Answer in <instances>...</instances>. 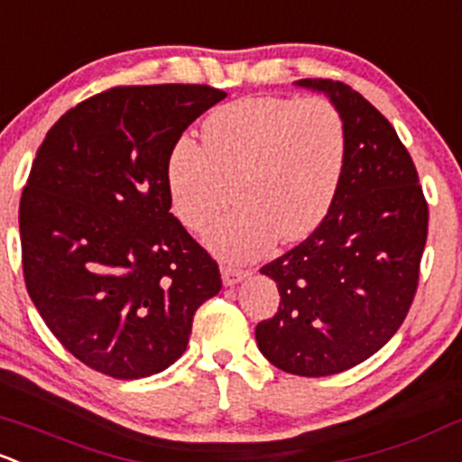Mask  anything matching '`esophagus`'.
<instances>
[{"mask_svg":"<svg viewBox=\"0 0 462 462\" xmlns=\"http://www.w3.org/2000/svg\"><path fill=\"white\" fill-rule=\"evenodd\" d=\"M247 276H250V272H247V270L232 268V265H223V268H221L223 285H227V288H232V285L241 283V281L247 279Z\"/></svg>","mask_w":462,"mask_h":462,"instance_id":"esophagus-1","label":"esophagus"}]
</instances>
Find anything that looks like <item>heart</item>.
I'll return each instance as SVG.
<instances>
[{"mask_svg":"<svg viewBox=\"0 0 462 462\" xmlns=\"http://www.w3.org/2000/svg\"><path fill=\"white\" fill-rule=\"evenodd\" d=\"M203 145L181 137L166 162L172 212L203 232L226 206L232 215L208 232V245L226 261H250L281 241L312 235L337 201L347 163V133L329 101L245 97L212 110Z\"/></svg>","mask_w":462,"mask_h":462,"instance_id":"1","label":"heart"}]
</instances>
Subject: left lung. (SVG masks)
Segmentation results:
<instances>
[{
  "label": "left lung",
  "instance_id": "obj_1",
  "mask_svg": "<svg viewBox=\"0 0 462 462\" xmlns=\"http://www.w3.org/2000/svg\"><path fill=\"white\" fill-rule=\"evenodd\" d=\"M346 121L347 163L317 230L261 268L281 294L256 325V346L279 370L329 376L385 346L405 320L427 241V201L396 130L341 81L299 79Z\"/></svg>",
  "mask_w": 462,
  "mask_h": 462
}]
</instances>
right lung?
Returning a JSON list of instances; mask_svg holds the SVG:
<instances>
[{"label": "right lung", "mask_w": 462, "mask_h": 462, "mask_svg": "<svg viewBox=\"0 0 462 462\" xmlns=\"http://www.w3.org/2000/svg\"><path fill=\"white\" fill-rule=\"evenodd\" d=\"M226 97L119 86L68 110L39 145L19 201L23 279L48 329L92 370L125 381L163 372L221 290L217 261L170 212L166 162Z\"/></svg>", "instance_id": "1"}]
</instances>
